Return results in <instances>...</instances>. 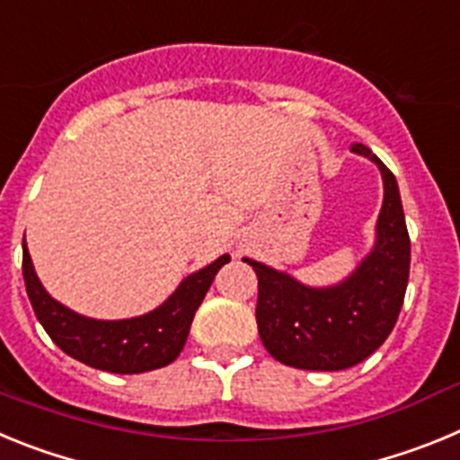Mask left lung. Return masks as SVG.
Segmentation results:
<instances>
[{"instance_id": "1", "label": "left lung", "mask_w": 460, "mask_h": 460, "mask_svg": "<svg viewBox=\"0 0 460 460\" xmlns=\"http://www.w3.org/2000/svg\"><path fill=\"white\" fill-rule=\"evenodd\" d=\"M380 168L385 200L371 253L343 283L308 288L286 271L243 258L258 276L255 320L262 345L286 367L343 371L380 348L403 306L410 274V237L396 177L364 145H352Z\"/></svg>"}]
</instances>
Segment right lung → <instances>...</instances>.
<instances>
[{"instance_id":"add662e5","label":"right lung","mask_w":460,"mask_h":460,"mask_svg":"<svg viewBox=\"0 0 460 460\" xmlns=\"http://www.w3.org/2000/svg\"><path fill=\"white\" fill-rule=\"evenodd\" d=\"M24 246V242H22ZM230 255L186 276L180 288L154 311L131 320H93L55 302L40 286L30 251L22 249V276L36 318L68 357L110 373H145L172 364L189 339L198 306Z\"/></svg>"}]
</instances>
